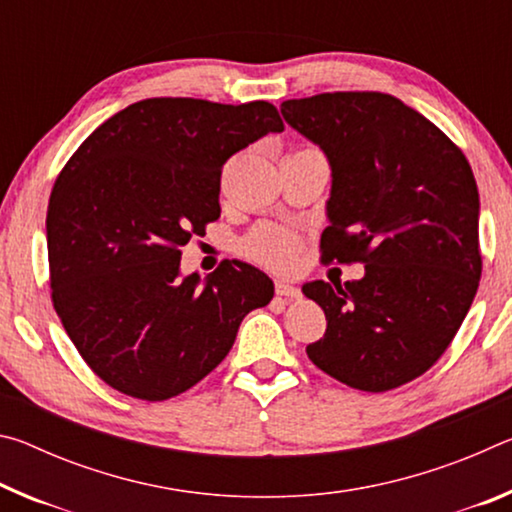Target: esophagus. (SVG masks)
I'll return each mask as SVG.
<instances>
[{"label": "esophagus", "mask_w": 512, "mask_h": 512, "mask_svg": "<svg viewBox=\"0 0 512 512\" xmlns=\"http://www.w3.org/2000/svg\"><path fill=\"white\" fill-rule=\"evenodd\" d=\"M275 293L280 298H289V300L300 298V289L293 287V284H289V282H275Z\"/></svg>", "instance_id": "1"}]
</instances>
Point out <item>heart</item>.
Masks as SVG:
<instances>
[{
  "label": "heart",
  "mask_w": 512,
  "mask_h": 512,
  "mask_svg": "<svg viewBox=\"0 0 512 512\" xmlns=\"http://www.w3.org/2000/svg\"><path fill=\"white\" fill-rule=\"evenodd\" d=\"M241 253L273 271H293L300 257V239L277 225H259L241 241Z\"/></svg>",
  "instance_id": "heart-1"
}]
</instances>
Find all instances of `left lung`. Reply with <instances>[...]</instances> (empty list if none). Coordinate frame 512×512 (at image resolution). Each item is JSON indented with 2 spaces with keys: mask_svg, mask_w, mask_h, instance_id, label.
<instances>
[{
  "mask_svg": "<svg viewBox=\"0 0 512 512\" xmlns=\"http://www.w3.org/2000/svg\"><path fill=\"white\" fill-rule=\"evenodd\" d=\"M280 110L332 167L323 259L366 266L361 280L302 287L327 318L307 354L345 386L391 391L443 357L479 289L470 162L391 94L325 92Z\"/></svg>",
  "mask_w": 512,
  "mask_h": 512,
  "instance_id": "1",
  "label": "left lung"
}]
</instances>
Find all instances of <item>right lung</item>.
Wrapping results in <instances>:
<instances>
[{"instance_id":"right-lung-1","label":"right lung","mask_w":512,"mask_h":512,"mask_svg":"<svg viewBox=\"0 0 512 512\" xmlns=\"http://www.w3.org/2000/svg\"><path fill=\"white\" fill-rule=\"evenodd\" d=\"M273 103L144 99L85 140L47 210L54 309L85 363L115 391L146 402L185 393L219 366L241 320L273 282L221 262L180 280V246L221 216V169L266 133Z\"/></svg>"}]
</instances>
